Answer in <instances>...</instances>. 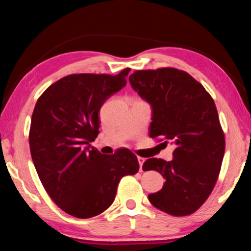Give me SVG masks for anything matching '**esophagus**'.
<instances>
[{
  "mask_svg": "<svg viewBox=\"0 0 251 251\" xmlns=\"http://www.w3.org/2000/svg\"><path fill=\"white\" fill-rule=\"evenodd\" d=\"M138 163H139V169L142 171V167H143V164L145 163V158H143V157H138Z\"/></svg>",
  "mask_w": 251,
  "mask_h": 251,
  "instance_id": "esophagus-1",
  "label": "esophagus"
}]
</instances>
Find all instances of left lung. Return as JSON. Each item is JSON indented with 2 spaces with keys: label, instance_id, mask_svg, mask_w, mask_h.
Here are the masks:
<instances>
[{
  "label": "left lung",
  "instance_id": "1",
  "mask_svg": "<svg viewBox=\"0 0 251 251\" xmlns=\"http://www.w3.org/2000/svg\"><path fill=\"white\" fill-rule=\"evenodd\" d=\"M133 90L151 107L150 136L175 146L173 159L150 158L143 171L158 172L166 180L151 203L166 214H193L209 197L225 152V137L214 100L188 73L171 67L136 71Z\"/></svg>",
  "mask_w": 251,
  "mask_h": 251
}]
</instances>
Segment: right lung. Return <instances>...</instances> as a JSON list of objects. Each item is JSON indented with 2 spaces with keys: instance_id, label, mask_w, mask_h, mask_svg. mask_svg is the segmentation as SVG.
I'll return each mask as SVG.
<instances>
[{
  "instance_id": "add662e5",
  "label": "right lung",
  "mask_w": 251,
  "mask_h": 251,
  "mask_svg": "<svg viewBox=\"0 0 251 251\" xmlns=\"http://www.w3.org/2000/svg\"><path fill=\"white\" fill-rule=\"evenodd\" d=\"M128 73L65 76L36 101L28 137L34 166L50 197L73 217L105 211L122 178L139 169L127 148L104 155L91 145L100 134V107L125 86Z\"/></svg>"
}]
</instances>
